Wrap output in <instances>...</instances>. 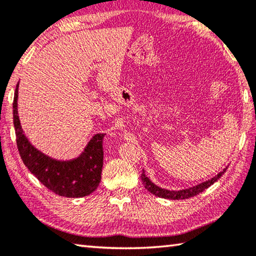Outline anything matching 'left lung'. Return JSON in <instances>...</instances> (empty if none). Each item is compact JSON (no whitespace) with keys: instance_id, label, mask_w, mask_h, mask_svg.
I'll return each instance as SVG.
<instances>
[{"instance_id":"8db88e82","label":"left lung","mask_w":256,"mask_h":256,"mask_svg":"<svg viewBox=\"0 0 256 256\" xmlns=\"http://www.w3.org/2000/svg\"><path fill=\"white\" fill-rule=\"evenodd\" d=\"M227 168H228V166L226 168H224V170L220 172L219 174H216L214 177H212L211 180H208L206 182H203V183H201V184L192 186V188H190L180 190H170L159 188L158 185L154 184L152 182L149 180V177H146L144 170L142 172L141 180H142V183H144V188L148 190L150 193H152L156 196L168 198V200H184V198L196 196L198 193L203 192L206 188H210L212 184L216 183V182L224 175V172L227 170Z\"/></svg>"}]
</instances>
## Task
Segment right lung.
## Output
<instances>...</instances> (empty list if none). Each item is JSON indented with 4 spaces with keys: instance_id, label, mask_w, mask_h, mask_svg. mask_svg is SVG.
Listing matches in <instances>:
<instances>
[{
    "instance_id": "1",
    "label": "right lung",
    "mask_w": 256,
    "mask_h": 256,
    "mask_svg": "<svg viewBox=\"0 0 256 256\" xmlns=\"http://www.w3.org/2000/svg\"><path fill=\"white\" fill-rule=\"evenodd\" d=\"M18 90L19 82L14 99V124L16 146L26 167L42 185L58 196L82 198L92 194L100 183L105 134H94L76 158L58 160L50 157L38 150L26 136L18 112Z\"/></svg>"
}]
</instances>
